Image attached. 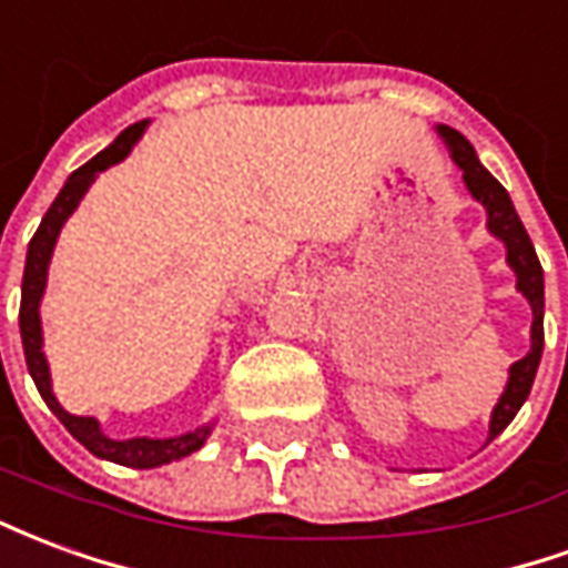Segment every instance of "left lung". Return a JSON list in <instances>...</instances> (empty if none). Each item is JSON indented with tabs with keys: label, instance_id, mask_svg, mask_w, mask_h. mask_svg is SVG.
Instances as JSON below:
<instances>
[{
	"label": "left lung",
	"instance_id": "left-lung-1",
	"mask_svg": "<svg viewBox=\"0 0 568 568\" xmlns=\"http://www.w3.org/2000/svg\"><path fill=\"white\" fill-rule=\"evenodd\" d=\"M438 133L447 142L453 161L459 163L463 170V179L471 197L477 203H484L487 210V227L489 234L499 236L505 248H508V264L517 273V288L524 292L529 307H532V349L526 353L520 362L511 365V377H508V386L501 393L499 405L493 410V419H489V440L499 435L501 428L508 426L514 419V414L520 410V405L526 402V395L532 389V381H536L538 362H541V346H545V276H541V264H538L536 248H532V240L526 234L524 222L517 219L514 212V203L508 197V191L493 179V175L480 166L477 161L471 142L465 140L463 133H456L450 128H438Z\"/></svg>",
	"mask_w": 568,
	"mask_h": 568
}]
</instances>
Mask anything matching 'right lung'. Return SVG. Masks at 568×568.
Segmentation results:
<instances>
[{
    "instance_id": "obj_1",
    "label": "right lung",
    "mask_w": 568,
    "mask_h": 568,
    "mask_svg": "<svg viewBox=\"0 0 568 568\" xmlns=\"http://www.w3.org/2000/svg\"><path fill=\"white\" fill-rule=\"evenodd\" d=\"M142 130H145V121L128 128L112 145H109V149L100 151L93 161H88L84 166H79L75 173L69 175L63 191H60L54 203H51V210L44 212L39 231L32 234L30 252H27V267H23V295H20V337H23V356H27V368H30L32 381H36V389L42 393L44 405L54 410L57 419L69 428V435L79 438L93 456H100V459H109V463L118 465H130V468H154V465H166L173 463V459H182L187 453L200 450L206 435H210V426L197 428V432H187V435H179V438L112 440L100 432V423L93 417L67 414L63 407L57 405L54 393H51V374H48V362H44L42 353L39 301H42L44 280H48V261H51L57 234H60L63 222H67L69 215H72V210L79 206V200L84 197V191L91 187L97 173L128 158L130 149H133V142L142 136Z\"/></svg>"
}]
</instances>
